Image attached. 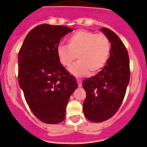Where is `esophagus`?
I'll use <instances>...</instances> for the list:
<instances>
[{
  "label": "esophagus",
  "mask_w": 147,
  "mask_h": 147,
  "mask_svg": "<svg viewBox=\"0 0 147 147\" xmlns=\"http://www.w3.org/2000/svg\"><path fill=\"white\" fill-rule=\"evenodd\" d=\"M77 84H78L79 87H81V85H82V81H81L80 79H77Z\"/></svg>",
  "instance_id": "obj_1"
}]
</instances>
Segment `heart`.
I'll list each match as a JSON object with an SVG mask.
<instances>
[{
	"instance_id": "obj_1",
	"label": "heart",
	"mask_w": 147,
	"mask_h": 147,
	"mask_svg": "<svg viewBox=\"0 0 147 147\" xmlns=\"http://www.w3.org/2000/svg\"><path fill=\"white\" fill-rule=\"evenodd\" d=\"M68 45L58 46L57 55L60 63L69 67L77 57L79 61L69 68L76 77L94 75L101 69L109 57L110 42L102 33L79 30L67 39Z\"/></svg>"
}]
</instances>
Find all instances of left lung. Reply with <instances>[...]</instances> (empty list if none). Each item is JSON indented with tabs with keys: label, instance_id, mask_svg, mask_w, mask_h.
<instances>
[{
	"label": "left lung",
	"instance_id": "obj_1",
	"mask_svg": "<svg viewBox=\"0 0 147 147\" xmlns=\"http://www.w3.org/2000/svg\"><path fill=\"white\" fill-rule=\"evenodd\" d=\"M100 30L111 43L110 55L101 71L82 84L86 92L83 110L86 117L94 123L107 121L117 112L130 79L129 58L123 42L112 30Z\"/></svg>",
	"mask_w": 147,
	"mask_h": 147
}]
</instances>
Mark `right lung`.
Masks as SVG:
<instances>
[{
  "mask_svg": "<svg viewBox=\"0 0 147 147\" xmlns=\"http://www.w3.org/2000/svg\"><path fill=\"white\" fill-rule=\"evenodd\" d=\"M73 29L42 24L31 29L18 53V83L33 114L47 124L64 120L75 79L60 63L57 47L62 37Z\"/></svg>",
  "mask_w": 147,
  "mask_h": 147,
  "instance_id": "right-lung-1",
  "label": "right lung"
}]
</instances>
